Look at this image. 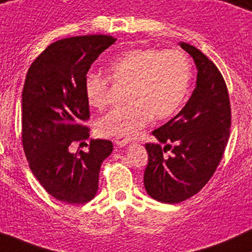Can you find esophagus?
Instances as JSON below:
<instances>
[{"instance_id":"obj_1","label":"esophagus","mask_w":252,"mask_h":252,"mask_svg":"<svg viewBox=\"0 0 252 252\" xmlns=\"http://www.w3.org/2000/svg\"><path fill=\"white\" fill-rule=\"evenodd\" d=\"M115 143L117 146H120V147H123V146H126V143L129 142V137L128 136H124V135H120V136H116L115 139Z\"/></svg>"}]
</instances>
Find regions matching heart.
Returning a JSON list of instances; mask_svg holds the SVG:
<instances>
[{
	"label": "heart",
	"mask_w": 252,
	"mask_h": 252,
	"mask_svg": "<svg viewBox=\"0 0 252 252\" xmlns=\"http://www.w3.org/2000/svg\"><path fill=\"white\" fill-rule=\"evenodd\" d=\"M110 77L90 73L85 92L91 106L104 110L111 96L112 82L126 86L128 104L115 109L96 122V132L104 137L132 136L152 117L165 120L179 109L188 94L191 63L178 49H132L110 63Z\"/></svg>",
	"instance_id": "1"
}]
</instances>
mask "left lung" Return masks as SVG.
I'll return each mask as SVG.
<instances>
[{"label":"left lung","mask_w":252,"mask_h":252,"mask_svg":"<svg viewBox=\"0 0 252 252\" xmlns=\"http://www.w3.org/2000/svg\"><path fill=\"white\" fill-rule=\"evenodd\" d=\"M179 45L195 61L196 87L181 112L152 132L159 142L146 143L143 176L148 195L170 204L183 202L208 183L231 131L228 91L220 70L195 46L183 41Z\"/></svg>","instance_id":"8db88e82"}]
</instances>
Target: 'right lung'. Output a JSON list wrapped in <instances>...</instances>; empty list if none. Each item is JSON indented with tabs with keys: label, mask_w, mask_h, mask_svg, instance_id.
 <instances>
[{
	"label": "right lung",
	"mask_w": 252,
	"mask_h": 252,
	"mask_svg": "<svg viewBox=\"0 0 252 252\" xmlns=\"http://www.w3.org/2000/svg\"><path fill=\"white\" fill-rule=\"evenodd\" d=\"M116 38L88 34L51 43L25 79L21 140L30 168L52 197L69 204L87 203L98 190L99 171L111 154L109 140H91L88 151L71 153L73 142L90 137V104L85 80L99 55Z\"/></svg>",
	"instance_id": "right-lung-1"
}]
</instances>
